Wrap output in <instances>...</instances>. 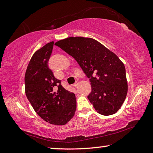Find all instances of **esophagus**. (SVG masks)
I'll list each match as a JSON object with an SVG mask.
<instances>
[{
  "mask_svg": "<svg viewBox=\"0 0 153 153\" xmlns=\"http://www.w3.org/2000/svg\"><path fill=\"white\" fill-rule=\"evenodd\" d=\"M74 86L75 87V88H77V87L78 86V81H76V83L74 84Z\"/></svg>",
  "mask_w": 153,
  "mask_h": 153,
  "instance_id": "34e87169",
  "label": "esophagus"
}]
</instances>
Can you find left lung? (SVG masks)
<instances>
[{
	"label": "left lung",
	"mask_w": 153,
	"mask_h": 153,
	"mask_svg": "<svg viewBox=\"0 0 153 153\" xmlns=\"http://www.w3.org/2000/svg\"><path fill=\"white\" fill-rule=\"evenodd\" d=\"M55 45L74 58L90 79L88 99L94 110L104 116L119 110L128 89L125 67L119 58L91 38L69 37Z\"/></svg>",
	"instance_id": "1"
}]
</instances>
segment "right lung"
<instances>
[{
  "instance_id": "add662e5",
  "label": "right lung",
  "mask_w": 153,
  "mask_h": 153,
  "mask_svg": "<svg viewBox=\"0 0 153 153\" xmlns=\"http://www.w3.org/2000/svg\"><path fill=\"white\" fill-rule=\"evenodd\" d=\"M54 42L37 50L26 69L24 83L26 97L36 113L50 124L63 125L71 119L76 110L74 93L61 85L49 67Z\"/></svg>"
}]
</instances>
